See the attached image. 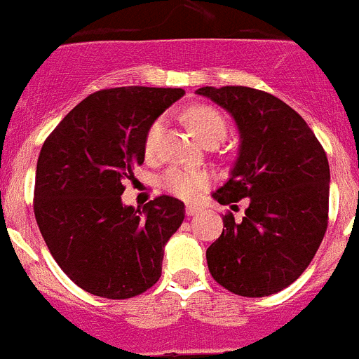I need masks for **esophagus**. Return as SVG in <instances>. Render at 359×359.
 <instances>
[{"label": "esophagus", "instance_id": "obj_1", "mask_svg": "<svg viewBox=\"0 0 359 359\" xmlns=\"http://www.w3.org/2000/svg\"><path fill=\"white\" fill-rule=\"evenodd\" d=\"M185 212H187V215L192 217V215H196V213H199V208H197V206H194V205H187Z\"/></svg>", "mask_w": 359, "mask_h": 359}]
</instances>
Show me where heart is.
I'll return each instance as SVG.
<instances>
[{
    "mask_svg": "<svg viewBox=\"0 0 359 359\" xmlns=\"http://www.w3.org/2000/svg\"><path fill=\"white\" fill-rule=\"evenodd\" d=\"M185 121L194 133L205 142V140L212 139V137H222L226 135V121L219 110L208 104H194V107L187 108ZM163 121L156 119L149 126L146 133V147L147 154H153L158 146L160 135H162ZM210 176L201 170H190L183 169V167H172L167 170L162 176V187L167 192L174 194V196L182 197V199H196L203 190L208 187Z\"/></svg>",
    "mask_w": 359,
    "mask_h": 359,
    "instance_id": "heart-1",
    "label": "heart"
}]
</instances>
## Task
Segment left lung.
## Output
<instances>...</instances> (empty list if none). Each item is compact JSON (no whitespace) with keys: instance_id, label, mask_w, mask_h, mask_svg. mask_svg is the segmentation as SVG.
Segmentation results:
<instances>
[{"instance_id":"8db88e82","label":"left lung","mask_w":359,"mask_h":359,"mask_svg":"<svg viewBox=\"0 0 359 359\" xmlns=\"http://www.w3.org/2000/svg\"><path fill=\"white\" fill-rule=\"evenodd\" d=\"M233 115L238 158L228 182L213 192L220 205L248 197L242 220L231 212L206 249L212 278L244 297L278 294L313 259L327 229L330 163L301 115L269 92L249 87H203Z\"/></svg>"}]
</instances>
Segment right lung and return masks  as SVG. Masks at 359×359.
<instances>
[{
	"label": "right lung",
	"instance_id": "add662e5",
	"mask_svg": "<svg viewBox=\"0 0 359 359\" xmlns=\"http://www.w3.org/2000/svg\"><path fill=\"white\" fill-rule=\"evenodd\" d=\"M182 88L117 87L85 97L42 144L34 212L49 252L69 279L97 297L130 299L162 276L163 248L185 206L158 196L144 210L123 206L146 133Z\"/></svg>",
	"mask_w": 359,
	"mask_h": 359
}]
</instances>
